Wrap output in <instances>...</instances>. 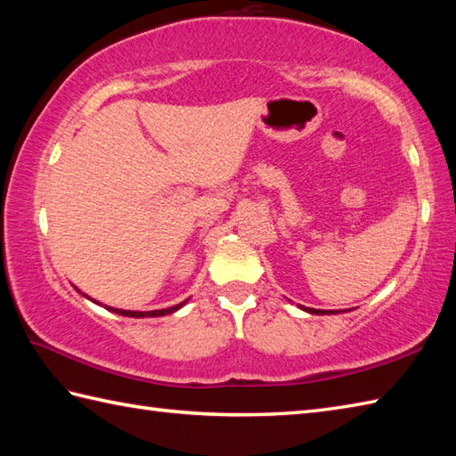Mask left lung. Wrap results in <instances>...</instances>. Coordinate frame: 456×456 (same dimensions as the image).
I'll list each match as a JSON object with an SVG mask.
<instances>
[{
	"instance_id": "left-lung-1",
	"label": "left lung",
	"mask_w": 456,
	"mask_h": 456,
	"mask_svg": "<svg viewBox=\"0 0 456 456\" xmlns=\"http://www.w3.org/2000/svg\"><path fill=\"white\" fill-rule=\"evenodd\" d=\"M302 309H305V312H309V314H319V315H322V314H327V312H323V309H312V307H302ZM329 314H335V312H329Z\"/></svg>"
}]
</instances>
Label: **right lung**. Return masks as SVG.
I'll list each match as a JSON object with an SVG mask.
<instances>
[{
	"instance_id": "right-lung-1",
	"label": "right lung",
	"mask_w": 456,
	"mask_h": 456,
	"mask_svg": "<svg viewBox=\"0 0 456 456\" xmlns=\"http://www.w3.org/2000/svg\"><path fill=\"white\" fill-rule=\"evenodd\" d=\"M186 302H182L178 305H172L168 309H154V312H127V309H113V307H108L110 312H115L119 315H129V317H159V315H167V314H174L176 309H180Z\"/></svg>"
}]
</instances>
